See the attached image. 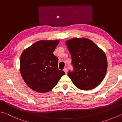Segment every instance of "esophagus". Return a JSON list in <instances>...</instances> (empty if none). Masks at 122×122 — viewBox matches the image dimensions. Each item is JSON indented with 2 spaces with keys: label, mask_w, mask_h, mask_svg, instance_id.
Returning a JSON list of instances; mask_svg holds the SVG:
<instances>
[{
  "label": "esophagus",
  "mask_w": 122,
  "mask_h": 122,
  "mask_svg": "<svg viewBox=\"0 0 122 122\" xmlns=\"http://www.w3.org/2000/svg\"><path fill=\"white\" fill-rule=\"evenodd\" d=\"M64 71L65 72L66 74H67V68H64Z\"/></svg>",
  "instance_id": "34e87169"
}]
</instances>
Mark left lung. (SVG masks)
<instances>
[{"instance_id":"1","label":"left lung","mask_w":122,"mask_h":122,"mask_svg":"<svg viewBox=\"0 0 122 122\" xmlns=\"http://www.w3.org/2000/svg\"><path fill=\"white\" fill-rule=\"evenodd\" d=\"M65 43L74 68L72 72H68L73 84L83 90L96 88L106 74L107 59L105 52L87 38H73Z\"/></svg>"}]
</instances>
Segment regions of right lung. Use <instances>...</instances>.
I'll use <instances>...</instances> for the list:
<instances>
[{
  "instance_id": "obj_1",
  "label": "right lung",
  "mask_w": 122,
  "mask_h": 122,
  "mask_svg": "<svg viewBox=\"0 0 122 122\" xmlns=\"http://www.w3.org/2000/svg\"><path fill=\"white\" fill-rule=\"evenodd\" d=\"M59 40H40L25 49L20 58V73L27 86L40 93L51 90L65 74L58 67L53 52Z\"/></svg>"
}]
</instances>
